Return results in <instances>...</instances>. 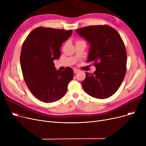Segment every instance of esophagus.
Returning <instances> with one entry per match:
<instances>
[{
  "label": "esophagus",
  "mask_w": 146,
  "mask_h": 146,
  "mask_svg": "<svg viewBox=\"0 0 146 146\" xmlns=\"http://www.w3.org/2000/svg\"><path fill=\"white\" fill-rule=\"evenodd\" d=\"M79 71V70H78V69H77V68H74V69H73V72H74V73H78Z\"/></svg>",
  "instance_id": "1"
}]
</instances>
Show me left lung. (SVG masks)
<instances>
[{"mask_svg": "<svg viewBox=\"0 0 146 146\" xmlns=\"http://www.w3.org/2000/svg\"><path fill=\"white\" fill-rule=\"evenodd\" d=\"M76 32L88 42L87 61L96 67L93 74L85 73L83 89L97 99L110 97L118 89L126 73L127 52L120 35L106 25L88 26Z\"/></svg>", "mask_w": 146, "mask_h": 146, "instance_id": "8db88e82", "label": "left lung"}]
</instances>
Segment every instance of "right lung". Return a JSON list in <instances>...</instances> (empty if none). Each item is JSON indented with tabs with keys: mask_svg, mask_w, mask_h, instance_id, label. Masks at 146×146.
Returning <instances> with one entry per match:
<instances>
[{
	"mask_svg": "<svg viewBox=\"0 0 146 146\" xmlns=\"http://www.w3.org/2000/svg\"><path fill=\"white\" fill-rule=\"evenodd\" d=\"M72 33V30L38 27L22 44L20 61L24 80L33 95L44 102L62 98L73 79L71 67L57 70L53 62L60 58L61 45Z\"/></svg>",
	"mask_w": 146,
	"mask_h": 146,
	"instance_id": "add662e5",
	"label": "right lung"
}]
</instances>
